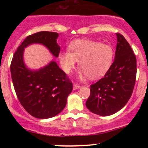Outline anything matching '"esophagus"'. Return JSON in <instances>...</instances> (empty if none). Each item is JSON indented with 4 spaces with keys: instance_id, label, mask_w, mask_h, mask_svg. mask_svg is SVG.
I'll return each instance as SVG.
<instances>
[{
    "instance_id": "1",
    "label": "esophagus",
    "mask_w": 148,
    "mask_h": 148,
    "mask_svg": "<svg viewBox=\"0 0 148 148\" xmlns=\"http://www.w3.org/2000/svg\"><path fill=\"white\" fill-rule=\"evenodd\" d=\"M79 88H80V86L79 85L77 84H74V85H73V89H74V90H76V89H79Z\"/></svg>"
}]
</instances>
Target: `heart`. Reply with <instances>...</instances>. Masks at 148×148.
Returning <instances> with one entry per match:
<instances>
[{
    "mask_svg": "<svg viewBox=\"0 0 148 148\" xmlns=\"http://www.w3.org/2000/svg\"><path fill=\"white\" fill-rule=\"evenodd\" d=\"M69 51H61L59 62L66 74H69L79 62V78L89 77L96 79L103 77L113 63L114 51L111 45L92 40L79 39L72 41Z\"/></svg>",
    "mask_w": 148,
    "mask_h": 148,
    "instance_id": "obj_1",
    "label": "heart"
}]
</instances>
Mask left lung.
Here are the masks:
<instances>
[{
    "label": "left lung",
    "instance_id": "left-lung-1",
    "mask_svg": "<svg viewBox=\"0 0 148 148\" xmlns=\"http://www.w3.org/2000/svg\"><path fill=\"white\" fill-rule=\"evenodd\" d=\"M117 44L114 62L102 79L90 86L86 102L88 110L110 116L125 107L132 95L137 74L136 57L125 37L116 34Z\"/></svg>",
    "mask_w": 148,
    "mask_h": 148
}]
</instances>
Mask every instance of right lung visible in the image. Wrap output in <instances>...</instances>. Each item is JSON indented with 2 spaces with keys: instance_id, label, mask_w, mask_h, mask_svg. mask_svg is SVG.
Wrapping results in <instances>:
<instances>
[{
  "instance_id": "add662e5",
  "label": "right lung",
  "mask_w": 148,
  "mask_h": 148,
  "mask_svg": "<svg viewBox=\"0 0 148 148\" xmlns=\"http://www.w3.org/2000/svg\"><path fill=\"white\" fill-rule=\"evenodd\" d=\"M59 34L41 31L28 36L15 52L10 64L13 86L21 104L36 118L48 119L57 115L64 109L72 83L54 61L38 69H31L24 62L23 53L32 44L44 46L54 57L60 46Z\"/></svg>"
}]
</instances>
